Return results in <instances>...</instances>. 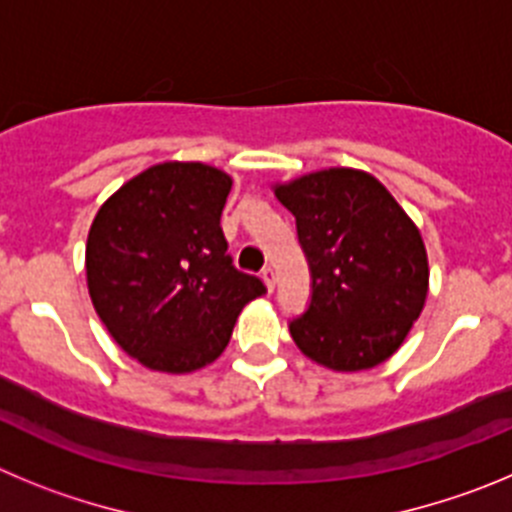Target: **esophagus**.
Here are the masks:
<instances>
[{"label": "esophagus", "mask_w": 512, "mask_h": 512, "mask_svg": "<svg viewBox=\"0 0 512 512\" xmlns=\"http://www.w3.org/2000/svg\"><path fill=\"white\" fill-rule=\"evenodd\" d=\"M262 280H265L267 290H273V288H275V270H273V267L267 265L265 270H262Z\"/></svg>", "instance_id": "obj_1"}]
</instances>
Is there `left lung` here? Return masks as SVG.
Wrapping results in <instances>:
<instances>
[{
	"instance_id": "1",
	"label": "left lung",
	"mask_w": 512,
	"mask_h": 512,
	"mask_svg": "<svg viewBox=\"0 0 512 512\" xmlns=\"http://www.w3.org/2000/svg\"><path fill=\"white\" fill-rule=\"evenodd\" d=\"M296 216L311 267V303L290 321L296 347L334 372H362L393 357L428 296L421 232L365 170L326 168L275 183Z\"/></svg>"
}]
</instances>
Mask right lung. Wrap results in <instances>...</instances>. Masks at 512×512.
Listing matches in <instances>:
<instances>
[{"instance_id": "right-lung-1", "label": "right lung", "mask_w": 512, "mask_h": 512, "mask_svg": "<svg viewBox=\"0 0 512 512\" xmlns=\"http://www.w3.org/2000/svg\"><path fill=\"white\" fill-rule=\"evenodd\" d=\"M229 191L224 170L170 160L124 183L91 222V303L114 342L150 370L211 365L239 311L265 293L227 255L219 219Z\"/></svg>"}]
</instances>
